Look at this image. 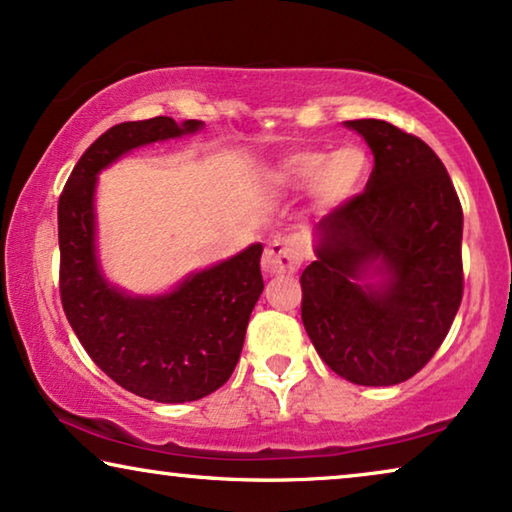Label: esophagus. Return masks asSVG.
<instances>
[{"label": "esophagus", "mask_w": 512, "mask_h": 512, "mask_svg": "<svg viewBox=\"0 0 512 512\" xmlns=\"http://www.w3.org/2000/svg\"><path fill=\"white\" fill-rule=\"evenodd\" d=\"M303 263V244L296 237H277L265 247L261 268L265 275H293Z\"/></svg>", "instance_id": "1"}]
</instances>
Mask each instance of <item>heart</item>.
<instances>
[{"label": "heart", "mask_w": 512, "mask_h": 512, "mask_svg": "<svg viewBox=\"0 0 512 512\" xmlns=\"http://www.w3.org/2000/svg\"><path fill=\"white\" fill-rule=\"evenodd\" d=\"M370 174V158L359 144H340L333 151L305 149L289 153L272 172L275 184L286 188L312 186L314 198L326 207L345 205L361 193Z\"/></svg>", "instance_id": "obj_1"}]
</instances>
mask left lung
I'll return each instance as SVG.
<instances>
[{"label":"left lung","mask_w":512,"mask_h":512,"mask_svg":"<svg viewBox=\"0 0 512 512\" xmlns=\"http://www.w3.org/2000/svg\"><path fill=\"white\" fill-rule=\"evenodd\" d=\"M375 158L366 191L314 223L303 324L333 373L391 387L443 345L464 293V214L429 144L377 118L345 121Z\"/></svg>","instance_id":"left-lung-1"}]
</instances>
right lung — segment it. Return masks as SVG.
<instances>
[{
  "instance_id": "add662e5",
  "label": "right lung",
  "mask_w": 512,
  "mask_h": 512,
  "mask_svg": "<svg viewBox=\"0 0 512 512\" xmlns=\"http://www.w3.org/2000/svg\"><path fill=\"white\" fill-rule=\"evenodd\" d=\"M202 125L170 116L114 125L88 146L58 202L60 298L69 326L111 380L156 403L198 401L233 375L263 293V244L191 272L172 291L135 296L104 277L97 256V174L132 149L193 135Z\"/></svg>"
}]
</instances>
